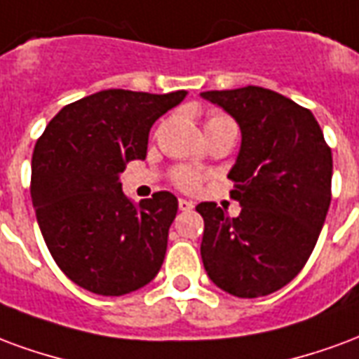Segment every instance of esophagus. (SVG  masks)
<instances>
[{
  "label": "esophagus",
  "mask_w": 359,
  "mask_h": 359,
  "mask_svg": "<svg viewBox=\"0 0 359 359\" xmlns=\"http://www.w3.org/2000/svg\"><path fill=\"white\" fill-rule=\"evenodd\" d=\"M177 206H180V210H185V212L195 208V205H193L191 201H187V198H180V201H177Z\"/></svg>",
  "instance_id": "34e87169"
}]
</instances>
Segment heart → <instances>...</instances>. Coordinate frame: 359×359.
Here are the masks:
<instances>
[{"label": "heart", "mask_w": 359, "mask_h": 359, "mask_svg": "<svg viewBox=\"0 0 359 359\" xmlns=\"http://www.w3.org/2000/svg\"><path fill=\"white\" fill-rule=\"evenodd\" d=\"M218 126H235V122L224 112H210L206 118V128H218ZM174 182L183 191H197L201 187L203 177L195 170L180 168L174 172Z\"/></svg>", "instance_id": "obj_1"}]
</instances>
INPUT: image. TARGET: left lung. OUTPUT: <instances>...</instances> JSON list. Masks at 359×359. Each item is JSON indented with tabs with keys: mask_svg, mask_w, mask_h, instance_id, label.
I'll return each mask as SVG.
<instances>
[{
	"mask_svg": "<svg viewBox=\"0 0 359 359\" xmlns=\"http://www.w3.org/2000/svg\"><path fill=\"white\" fill-rule=\"evenodd\" d=\"M201 95L241 128V151L227 174L237 218L201 203V256L214 285L239 298L276 292L304 268L331 205L333 156L318 120L277 91L247 86Z\"/></svg>",
	"mask_w": 359,
	"mask_h": 359,
	"instance_id": "8db88e82",
	"label": "left lung"
}]
</instances>
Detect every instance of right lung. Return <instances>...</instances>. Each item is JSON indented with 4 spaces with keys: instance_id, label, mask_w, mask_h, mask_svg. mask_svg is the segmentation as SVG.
<instances>
[{
    "instance_id": "1",
    "label": "right lung",
    "mask_w": 359,
    "mask_h": 359,
    "mask_svg": "<svg viewBox=\"0 0 359 359\" xmlns=\"http://www.w3.org/2000/svg\"><path fill=\"white\" fill-rule=\"evenodd\" d=\"M185 95L97 91L62 107L36 143V218L57 266L82 289L122 297L158 273L177 198L158 191L135 206L118 176L145 158L153 124Z\"/></svg>"
}]
</instances>
